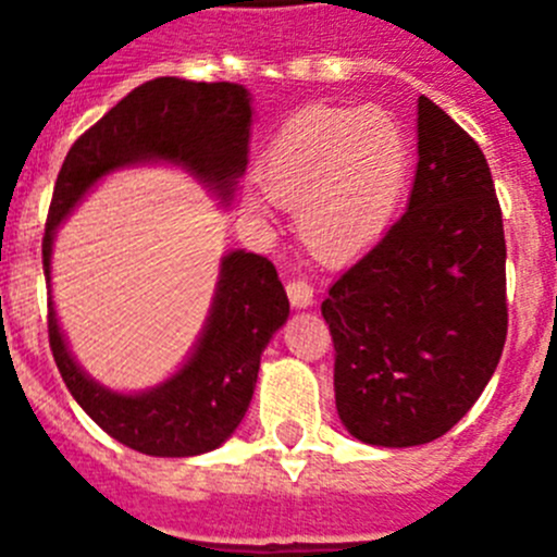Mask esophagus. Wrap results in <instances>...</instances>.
<instances>
[{"instance_id": "obj_1", "label": "esophagus", "mask_w": 557, "mask_h": 557, "mask_svg": "<svg viewBox=\"0 0 557 557\" xmlns=\"http://www.w3.org/2000/svg\"><path fill=\"white\" fill-rule=\"evenodd\" d=\"M288 299H290V305L296 307V310H307V307H312V301H314L312 285L307 283L305 277L290 280V283H288Z\"/></svg>"}]
</instances>
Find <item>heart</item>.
I'll list each match as a JSON object with an SVG mask.
<instances>
[{
  "label": "heart",
  "instance_id": "1",
  "mask_svg": "<svg viewBox=\"0 0 557 557\" xmlns=\"http://www.w3.org/2000/svg\"><path fill=\"white\" fill-rule=\"evenodd\" d=\"M263 194L290 207L314 256L345 261L372 247L396 218L409 180L404 128L383 107L312 104L283 123L256 164ZM252 215L263 201L245 196Z\"/></svg>",
  "mask_w": 557,
  "mask_h": 557
}]
</instances>
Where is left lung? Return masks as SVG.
<instances>
[{
	"label": "left lung",
	"instance_id": "1",
	"mask_svg": "<svg viewBox=\"0 0 557 557\" xmlns=\"http://www.w3.org/2000/svg\"><path fill=\"white\" fill-rule=\"evenodd\" d=\"M342 425L363 445L440 440L485 391L507 339V243L480 145L418 99L407 212L320 307Z\"/></svg>",
	"mask_w": 557,
	"mask_h": 557
}]
</instances>
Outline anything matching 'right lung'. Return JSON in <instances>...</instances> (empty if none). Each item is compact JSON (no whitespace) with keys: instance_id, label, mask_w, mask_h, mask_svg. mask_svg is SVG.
<instances>
[{"instance_id":"add662e5","label":"right lung","mask_w":557,"mask_h":557,"mask_svg":"<svg viewBox=\"0 0 557 557\" xmlns=\"http://www.w3.org/2000/svg\"><path fill=\"white\" fill-rule=\"evenodd\" d=\"M250 126V91L239 83L156 77L123 97L72 145L55 177L42 239L48 288L55 232L99 180L128 166H177L228 207L247 166ZM288 312L274 263L256 252L228 250L205 329L164 383L139 393L97 383L72 356L53 296H48V336L61 377L99 429L137 453L190 458L221 447L243 423L263 347Z\"/></svg>"}]
</instances>
